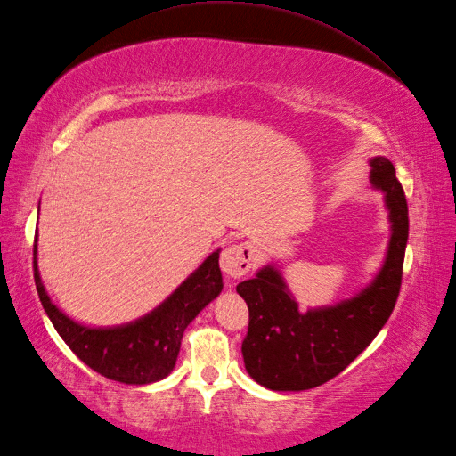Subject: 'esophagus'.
I'll list each match as a JSON object with an SVG mask.
<instances>
[{"instance_id":"esophagus-1","label":"esophagus","mask_w":456,"mask_h":456,"mask_svg":"<svg viewBox=\"0 0 456 456\" xmlns=\"http://www.w3.org/2000/svg\"><path fill=\"white\" fill-rule=\"evenodd\" d=\"M253 266V251L243 246V243H234L228 246L220 255V269L228 274L230 279H240L248 274Z\"/></svg>"}]
</instances>
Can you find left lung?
Wrapping results in <instances>:
<instances>
[{
    "instance_id": "obj_1",
    "label": "left lung",
    "mask_w": 456,
    "mask_h": 456,
    "mask_svg": "<svg viewBox=\"0 0 456 456\" xmlns=\"http://www.w3.org/2000/svg\"><path fill=\"white\" fill-rule=\"evenodd\" d=\"M370 166L371 185L385 193L391 240L381 271L360 294L302 314L273 265L236 288L249 309L243 363L271 391H305L327 383L370 346L393 314L403 282L408 205L393 162L373 157Z\"/></svg>"
}]
</instances>
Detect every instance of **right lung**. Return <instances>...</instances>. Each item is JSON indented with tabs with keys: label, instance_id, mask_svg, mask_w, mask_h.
Listing matches in <instances>:
<instances>
[{
	"label": "right lung",
	"instance_id": "add662e5",
	"mask_svg": "<svg viewBox=\"0 0 456 456\" xmlns=\"http://www.w3.org/2000/svg\"><path fill=\"white\" fill-rule=\"evenodd\" d=\"M37 238L32 263L44 312L75 356L112 381L149 385L164 379L174 370L183 330L222 292L216 249L151 314L119 327H86L65 315L50 299L38 273Z\"/></svg>",
	"mask_w": 456,
	"mask_h": 456
}]
</instances>
